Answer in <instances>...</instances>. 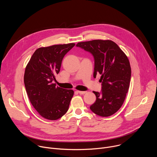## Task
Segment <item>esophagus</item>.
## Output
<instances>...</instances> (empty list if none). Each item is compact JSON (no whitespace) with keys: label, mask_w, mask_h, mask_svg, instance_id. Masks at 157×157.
<instances>
[{"label":"esophagus","mask_w":157,"mask_h":157,"mask_svg":"<svg viewBox=\"0 0 157 157\" xmlns=\"http://www.w3.org/2000/svg\"><path fill=\"white\" fill-rule=\"evenodd\" d=\"M77 92L80 94H84L85 93H86V91H77Z\"/></svg>","instance_id":"34e87169"}]
</instances>
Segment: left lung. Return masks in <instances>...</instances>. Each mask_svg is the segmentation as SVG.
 <instances>
[{
    "label": "left lung",
    "instance_id": "obj_1",
    "mask_svg": "<svg viewBox=\"0 0 157 157\" xmlns=\"http://www.w3.org/2000/svg\"><path fill=\"white\" fill-rule=\"evenodd\" d=\"M76 47L94 56V78L98 73L101 75V92L93 91L96 100L90 109L101 117L112 116L122 105L129 88L131 68L127 56L115 42L109 40L79 42Z\"/></svg>",
    "mask_w": 157,
    "mask_h": 157
}]
</instances>
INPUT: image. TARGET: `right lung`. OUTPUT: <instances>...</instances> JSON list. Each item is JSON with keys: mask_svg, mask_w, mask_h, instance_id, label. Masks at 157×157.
<instances>
[{"mask_svg": "<svg viewBox=\"0 0 157 157\" xmlns=\"http://www.w3.org/2000/svg\"><path fill=\"white\" fill-rule=\"evenodd\" d=\"M75 43L39 48L27 64L24 84L29 100L43 117L51 121L61 118L68 111L74 91L53 83L60 71L64 55Z\"/></svg>", "mask_w": 157, "mask_h": 157, "instance_id": "add662e5", "label": "right lung"}]
</instances>
